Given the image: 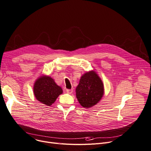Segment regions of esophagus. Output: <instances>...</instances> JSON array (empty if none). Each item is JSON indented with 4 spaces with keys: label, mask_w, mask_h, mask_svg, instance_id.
I'll return each mask as SVG.
<instances>
[{
    "label": "esophagus",
    "mask_w": 151,
    "mask_h": 151,
    "mask_svg": "<svg viewBox=\"0 0 151 151\" xmlns=\"http://www.w3.org/2000/svg\"><path fill=\"white\" fill-rule=\"evenodd\" d=\"M66 92L68 94H71L73 92V89H67Z\"/></svg>",
    "instance_id": "1"
}]
</instances>
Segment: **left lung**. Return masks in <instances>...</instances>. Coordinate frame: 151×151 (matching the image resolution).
<instances>
[{
  "instance_id": "obj_1",
  "label": "left lung",
  "mask_w": 151,
  "mask_h": 151,
  "mask_svg": "<svg viewBox=\"0 0 151 151\" xmlns=\"http://www.w3.org/2000/svg\"><path fill=\"white\" fill-rule=\"evenodd\" d=\"M103 95V83L94 71L87 72L81 76L76 88V95L83 107L89 108L95 106Z\"/></svg>"
}]
</instances>
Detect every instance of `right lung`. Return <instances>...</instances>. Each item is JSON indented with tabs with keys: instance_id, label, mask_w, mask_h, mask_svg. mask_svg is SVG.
<instances>
[{
	"instance_id": "obj_1",
	"label": "right lung",
	"mask_w": 151,
	"mask_h": 151,
	"mask_svg": "<svg viewBox=\"0 0 151 151\" xmlns=\"http://www.w3.org/2000/svg\"><path fill=\"white\" fill-rule=\"evenodd\" d=\"M34 94L39 101L47 106L53 104L63 90L51 77L42 76L37 79L34 85Z\"/></svg>"
}]
</instances>
